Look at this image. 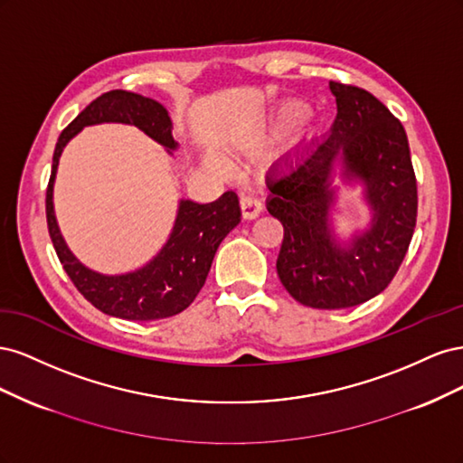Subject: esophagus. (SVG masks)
<instances>
[{"mask_svg":"<svg viewBox=\"0 0 463 463\" xmlns=\"http://www.w3.org/2000/svg\"><path fill=\"white\" fill-rule=\"evenodd\" d=\"M240 206H241V214H243L245 220H253V218H257L262 213L260 201H257L253 197H241Z\"/></svg>","mask_w":463,"mask_h":463,"instance_id":"obj_1","label":"esophagus"}]
</instances>
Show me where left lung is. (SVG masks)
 I'll return each instance as SVG.
<instances>
[{
	"label": "left lung",
	"instance_id": "1",
	"mask_svg": "<svg viewBox=\"0 0 463 463\" xmlns=\"http://www.w3.org/2000/svg\"><path fill=\"white\" fill-rule=\"evenodd\" d=\"M330 90L338 114L328 137L303 158L276 165L266 181L272 193L266 208L284 226L279 282L313 309H345L386 289L417 222V181L403 125L367 90L335 80ZM340 171L362 181L373 210L370 230L347 246L329 226Z\"/></svg>",
	"mask_w": 463,
	"mask_h": 463
}]
</instances>
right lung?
Segmentation results:
<instances>
[{
    "label": "right lung",
    "mask_w": 463,
    "mask_h": 463,
    "mask_svg": "<svg viewBox=\"0 0 463 463\" xmlns=\"http://www.w3.org/2000/svg\"><path fill=\"white\" fill-rule=\"evenodd\" d=\"M96 123L135 125L167 152L177 148L172 137V119L160 102L128 90H109L92 100L61 131L53 150L46 189V218L55 253L82 298L98 311L125 320L174 317L185 311L197 298L222 240L241 222L240 201L233 191H226L218 201L208 204L179 201L170 240L143 269L119 276H106L87 269L69 250L55 222L53 181L65 145L82 128Z\"/></svg>",
    "instance_id": "right-lung-1"
}]
</instances>
